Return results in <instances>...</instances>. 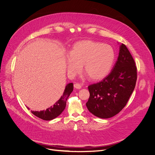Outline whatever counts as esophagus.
Segmentation results:
<instances>
[{"mask_svg": "<svg viewBox=\"0 0 155 155\" xmlns=\"http://www.w3.org/2000/svg\"><path fill=\"white\" fill-rule=\"evenodd\" d=\"M74 87L76 89H80L81 88V85H80V84H79V83H75L74 85Z\"/></svg>", "mask_w": 155, "mask_h": 155, "instance_id": "esophagus-1", "label": "esophagus"}]
</instances>
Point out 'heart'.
I'll return each mask as SVG.
<instances>
[{"mask_svg": "<svg viewBox=\"0 0 155 155\" xmlns=\"http://www.w3.org/2000/svg\"><path fill=\"white\" fill-rule=\"evenodd\" d=\"M116 53L110 46L100 42L84 40L76 43L66 58L67 70L72 77L83 70L92 80L106 77L114 65Z\"/></svg>", "mask_w": 155, "mask_h": 155, "instance_id": "b5f03b06", "label": "heart"}]
</instances>
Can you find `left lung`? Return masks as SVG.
I'll list each match as a JSON object with an SVG mask.
<instances>
[{
  "label": "left lung",
  "mask_w": 155,
  "mask_h": 155,
  "mask_svg": "<svg viewBox=\"0 0 155 155\" xmlns=\"http://www.w3.org/2000/svg\"><path fill=\"white\" fill-rule=\"evenodd\" d=\"M137 78L135 61L127 48L120 45L119 53L110 73L101 81L88 86L86 106L101 119L114 116L125 106L134 90Z\"/></svg>",
  "instance_id": "1"
}]
</instances>
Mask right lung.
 <instances>
[{
	"instance_id": "1",
	"label": "right lung",
	"mask_w": 155,
	"mask_h": 155,
	"mask_svg": "<svg viewBox=\"0 0 155 155\" xmlns=\"http://www.w3.org/2000/svg\"><path fill=\"white\" fill-rule=\"evenodd\" d=\"M74 90V85L72 83L67 84L64 90L62 96H61L60 99L56 102L52 106L48 107L46 110L40 111H32V113L36 117L45 120H51L57 117H58L63 110L65 109L66 106V101L68 96ZM29 109V108H28Z\"/></svg>"
}]
</instances>
